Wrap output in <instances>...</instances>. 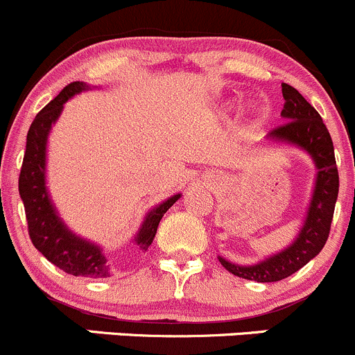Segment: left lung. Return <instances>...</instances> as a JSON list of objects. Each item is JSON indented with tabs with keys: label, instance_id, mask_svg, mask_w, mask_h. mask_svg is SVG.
Segmentation results:
<instances>
[{
	"label": "left lung",
	"instance_id": "left-lung-1",
	"mask_svg": "<svg viewBox=\"0 0 355 355\" xmlns=\"http://www.w3.org/2000/svg\"><path fill=\"white\" fill-rule=\"evenodd\" d=\"M282 96L286 104L280 116L286 123L270 131L266 141L288 145L308 153L316 167V179L304 224L287 248L253 265H237L218 257L222 266L232 275L254 282H279L287 279L323 250L330 234L338 196V171L334 141L323 119L294 87L282 83Z\"/></svg>",
	"mask_w": 355,
	"mask_h": 355
}]
</instances>
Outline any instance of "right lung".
<instances>
[{
    "mask_svg": "<svg viewBox=\"0 0 355 355\" xmlns=\"http://www.w3.org/2000/svg\"><path fill=\"white\" fill-rule=\"evenodd\" d=\"M92 90L85 82H73L64 87L46 107L35 116L27 133L24 164L18 178V191L27 215L28 236L39 251L53 265L75 277H111L107 258L98 244L75 234L58 214L49 191H47V138L51 128L63 112L64 104L76 94ZM181 198V193L173 195L166 202L155 205L147 211L140 229L135 234L133 243L137 250L147 251L155 237L160 218Z\"/></svg>",
    "mask_w": 355,
    "mask_h": 355,
    "instance_id": "add662e5",
    "label": "right lung"
}]
</instances>
